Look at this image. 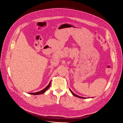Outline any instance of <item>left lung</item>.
Listing matches in <instances>:
<instances>
[{
	"label": "left lung",
	"instance_id": "left-lung-1",
	"mask_svg": "<svg viewBox=\"0 0 123 123\" xmlns=\"http://www.w3.org/2000/svg\"><path fill=\"white\" fill-rule=\"evenodd\" d=\"M69 90H70V91H71V92L72 93V94L74 95V96H76V97H79V98H86L85 97H81V96H78V95H76V94H74L71 90L69 89Z\"/></svg>",
	"mask_w": 123,
	"mask_h": 123
}]
</instances>
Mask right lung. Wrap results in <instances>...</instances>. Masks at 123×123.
<instances>
[{"label":"right lung","instance_id":"1","mask_svg":"<svg viewBox=\"0 0 123 123\" xmlns=\"http://www.w3.org/2000/svg\"><path fill=\"white\" fill-rule=\"evenodd\" d=\"M50 83H51V81H50L49 84L45 87V89H44L43 90L40 91V92H36V93H29V94H32V95H38V94H43V93H44L49 88V87L50 86Z\"/></svg>","mask_w":123,"mask_h":123}]
</instances>
